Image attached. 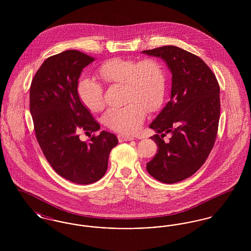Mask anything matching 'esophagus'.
Returning a JSON list of instances; mask_svg holds the SVG:
<instances>
[{
  "label": "esophagus",
  "instance_id": "34e87169",
  "mask_svg": "<svg viewBox=\"0 0 251 251\" xmlns=\"http://www.w3.org/2000/svg\"><path fill=\"white\" fill-rule=\"evenodd\" d=\"M118 138H119V141H120V142H125V141H131V140H134V138H133V137H131V136H126V135H123V134H120V135L118 136Z\"/></svg>",
  "mask_w": 251,
  "mask_h": 251
}]
</instances>
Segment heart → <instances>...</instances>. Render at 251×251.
<instances>
[{
	"label": "heart",
	"instance_id": "heart-1",
	"mask_svg": "<svg viewBox=\"0 0 251 251\" xmlns=\"http://www.w3.org/2000/svg\"><path fill=\"white\" fill-rule=\"evenodd\" d=\"M98 73L106 84H121L125 88L124 102L127 104L109 109L103 116V123L113 131L134 134L145 120V108L152 112L164 101L167 78L164 67L157 60L112 58L99 67ZM77 93L91 112H100L104 106L102 87L92 79H80Z\"/></svg>",
	"mask_w": 251,
	"mask_h": 251
}]
</instances>
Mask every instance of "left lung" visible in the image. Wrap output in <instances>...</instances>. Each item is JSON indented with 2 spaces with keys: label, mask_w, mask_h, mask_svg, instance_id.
Here are the masks:
<instances>
[{
  "label": "left lung",
  "mask_w": 251,
  "mask_h": 251,
  "mask_svg": "<svg viewBox=\"0 0 251 251\" xmlns=\"http://www.w3.org/2000/svg\"><path fill=\"white\" fill-rule=\"evenodd\" d=\"M142 52L164 60L172 74L170 100L150 125L158 150L147 170L162 182L175 183L196 173L215 145L219 84L205 62L187 50L163 46ZM167 133L172 137L165 143Z\"/></svg>",
  "instance_id": "obj_1"
}]
</instances>
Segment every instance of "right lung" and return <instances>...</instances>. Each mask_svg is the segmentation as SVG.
Returning <instances> with one entry per match:
<instances>
[{
  "label": "right lung",
  "instance_id": "1",
  "mask_svg": "<svg viewBox=\"0 0 251 251\" xmlns=\"http://www.w3.org/2000/svg\"><path fill=\"white\" fill-rule=\"evenodd\" d=\"M94 58L68 50L43 62L30 87V113L37 142L49 164L65 179L89 184L101 179L111 150L119 140L114 133L100 131L89 142L81 141L79 131L100 130L77 93L83 69Z\"/></svg>",
  "mask_w": 251,
  "mask_h": 251
}]
</instances>
